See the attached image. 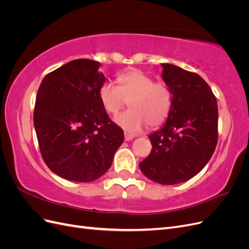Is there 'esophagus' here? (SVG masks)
<instances>
[{
  "label": "esophagus",
  "instance_id": "obj_1",
  "mask_svg": "<svg viewBox=\"0 0 249 249\" xmlns=\"http://www.w3.org/2000/svg\"><path fill=\"white\" fill-rule=\"evenodd\" d=\"M132 139H134V136L133 135H130V134H124V140L125 141H131Z\"/></svg>",
  "mask_w": 249,
  "mask_h": 249
}]
</instances>
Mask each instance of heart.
Wrapping results in <instances>:
<instances>
[{
	"mask_svg": "<svg viewBox=\"0 0 249 249\" xmlns=\"http://www.w3.org/2000/svg\"><path fill=\"white\" fill-rule=\"evenodd\" d=\"M118 86L104 82L99 88V100L104 110L116 115L126 102L130 110L114 118L115 124L126 133L136 134L148 124L161 125L167 119L172 106V92L166 83L153 81L140 70L120 72Z\"/></svg>",
	"mask_w": 249,
	"mask_h": 249,
	"instance_id": "obj_1",
	"label": "heart"
}]
</instances>
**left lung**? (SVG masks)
Returning <instances> with one entry per match:
<instances>
[{
    "label": "left lung",
    "mask_w": 249,
    "mask_h": 249,
    "mask_svg": "<svg viewBox=\"0 0 249 249\" xmlns=\"http://www.w3.org/2000/svg\"><path fill=\"white\" fill-rule=\"evenodd\" d=\"M161 65V77L172 92V106L165 124L148 136L152 152L139 167L158 184L176 185L196 176L214 153L217 101L197 73L169 63Z\"/></svg>",
    "instance_id": "8db88e82"
}]
</instances>
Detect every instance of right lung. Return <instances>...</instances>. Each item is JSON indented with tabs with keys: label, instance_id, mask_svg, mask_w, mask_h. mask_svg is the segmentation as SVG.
Here are the masks:
<instances>
[{
	"label": "right lung",
	"instance_id": "right-lung-1",
	"mask_svg": "<svg viewBox=\"0 0 249 249\" xmlns=\"http://www.w3.org/2000/svg\"><path fill=\"white\" fill-rule=\"evenodd\" d=\"M101 63L76 59L43 78L36 95L34 127L40 153L57 176L87 183L110 168L124 136L100 103L106 81Z\"/></svg>",
	"mask_w": 249,
	"mask_h": 249
}]
</instances>
